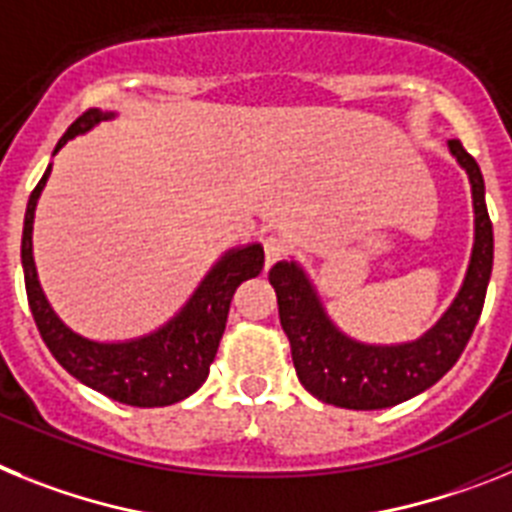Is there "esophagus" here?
Masks as SVG:
<instances>
[{
	"label": "esophagus",
	"mask_w": 512,
	"mask_h": 512,
	"mask_svg": "<svg viewBox=\"0 0 512 512\" xmlns=\"http://www.w3.org/2000/svg\"><path fill=\"white\" fill-rule=\"evenodd\" d=\"M262 250H265V268H270V265H275V262L286 255V242L273 234V237L262 239Z\"/></svg>",
	"instance_id": "obj_1"
}]
</instances>
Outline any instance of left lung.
Segmentation results:
<instances>
[{
    "mask_svg": "<svg viewBox=\"0 0 512 512\" xmlns=\"http://www.w3.org/2000/svg\"><path fill=\"white\" fill-rule=\"evenodd\" d=\"M448 149L471 182L474 250L459 296L428 335L404 345L350 340L324 314L317 291L296 262H275L270 268L268 278L278 296V314L291 342L296 376L324 404L345 410H384L415 397L451 371L477 327L492 275L495 239L477 159L459 139L448 141Z\"/></svg>",
    "mask_w": 512,
    "mask_h": 512,
    "instance_id": "1",
    "label": "left lung"
}]
</instances>
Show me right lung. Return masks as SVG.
I'll return each instance as SVG.
<instances>
[{
    "mask_svg": "<svg viewBox=\"0 0 512 512\" xmlns=\"http://www.w3.org/2000/svg\"><path fill=\"white\" fill-rule=\"evenodd\" d=\"M113 118V113L90 108L71 123L69 131L61 136L56 151L79 133L90 131L100 121ZM53 151V154H56ZM51 167L41 182L30 193L25 226H22V270H25V291L33 311L35 327L41 332L43 342L53 353V358L66 371L100 391L113 402L131 404V407H167L180 399L190 397L195 389H201L208 379L221 335L226 330V317L234 299V291L247 278H257L265 265V252L260 244H250L242 250H234L216 262V268L206 275V281L198 286L193 299L185 309L164 324L162 330L139 337L131 342H92L87 337L71 332L48 306L43 288L38 283L33 262V216L35 203L46 188Z\"/></svg>",
    "mask_w": 512,
    "mask_h": 512,
    "instance_id": "right-lung-1",
    "label": "right lung"
}]
</instances>
